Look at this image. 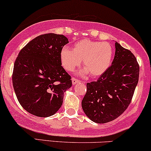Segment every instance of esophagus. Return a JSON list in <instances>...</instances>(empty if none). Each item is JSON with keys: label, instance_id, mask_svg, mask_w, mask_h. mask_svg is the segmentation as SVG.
<instances>
[{"label": "esophagus", "instance_id": "esophagus-1", "mask_svg": "<svg viewBox=\"0 0 151 151\" xmlns=\"http://www.w3.org/2000/svg\"><path fill=\"white\" fill-rule=\"evenodd\" d=\"M72 84L73 85H75L76 83H79V82L80 81L79 79H77V78H74V77H72Z\"/></svg>", "mask_w": 151, "mask_h": 151}]
</instances>
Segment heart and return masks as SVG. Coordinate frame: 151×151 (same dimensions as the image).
Segmentation results:
<instances>
[{"mask_svg":"<svg viewBox=\"0 0 151 151\" xmlns=\"http://www.w3.org/2000/svg\"><path fill=\"white\" fill-rule=\"evenodd\" d=\"M113 48L107 42L81 40L74 44L72 49L63 47L60 51V61L68 71L71 72L83 60L85 70L93 77H100L109 69L113 58Z\"/></svg>","mask_w":151,"mask_h":151,"instance_id":"b5f03b06","label":"heart"}]
</instances>
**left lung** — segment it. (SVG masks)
<instances>
[{
  "instance_id": "8db88e82",
  "label": "left lung",
  "mask_w": 151,
  "mask_h": 151,
  "mask_svg": "<svg viewBox=\"0 0 151 151\" xmlns=\"http://www.w3.org/2000/svg\"><path fill=\"white\" fill-rule=\"evenodd\" d=\"M112 65L96 81L87 83L81 102L91 121L106 123L117 118L130 104L138 83L139 65L132 53L115 43Z\"/></svg>"
}]
</instances>
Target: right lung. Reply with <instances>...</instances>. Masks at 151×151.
I'll return each instance as SVG.
<instances>
[{
    "mask_svg": "<svg viewBox=\"0 0 151 151\" xmlns=\"http://www.w3.org/2000/svg\"><path fill=\"white\" fill-rule=\"evenodd\" d=\"M68 42L63 35L47 33L30 41L14 62L12 84L19 102L28 113L49 117L56 113L71 77L61 66L60 51Z\"/></svg>",
    "mask_w": 151,
    "mask_h": 151,
    "instance_id": "add662e5",
    "label": "right lung"
}]
</instances>
